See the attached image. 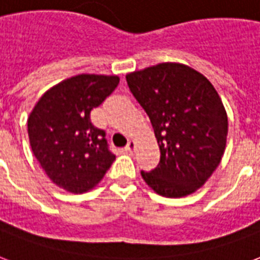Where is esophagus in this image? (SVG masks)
Masks as SVG:
<instances>
[{
  "mask_svg": "<svg viewBox=\"0 0 260 260\" xmlns=\"http://www.w3.org/2000/svg\"><path fill=\"white\" fill-rule=\"evenodd\" d=\"M125 150L128 152H132L135 150V143L134 142H132V140H131V142H128V144H126V147H125Z\"/></svg>",
  "mask_w": 260,
  "mask_h": 260,
  "instance_id": "esophagus-1",
  "label": "esophagus"
}]
</instances>
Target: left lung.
<instances>
[{
    "mask_svg": "<svg viewBox=\"0 0 260 260\" xmlns=\"http://www.w3.org/2000/svg\"><path fill=\"white\" fill-rule=\"evenodd\" d=\"M126 83L161 151L155 169L140 172L146 184L166 198L195 192L217 169L226 146L228 116L213 84L176 62L128 73Z\"/></svg>",
    "mask_w": 260,
    "mask_h": 260,
    "instance_id": "obj_1",
    "label": "left lung"
}]
</instances>
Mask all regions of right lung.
I'll return each instance as SVG.
<instances>
[{
    "mask_svg": "<svg viewBox=\"0 0 260 260\" xmlns=\"http://www.w3.org/2000/svg\"><path fill=\"white\" fill-rule=\"evenodd\" d=\"M118 76L77 75L51 87L28 117L32 152L51 181L82 193L104 178L116 155L106 134L92 125L91 110L118 86Z\"/></svg>",
    "mask_w": 260,
    "mask_h": 260,
    "instance_id": "add662e5",
    "label": "right lung"
}]
</instances>
